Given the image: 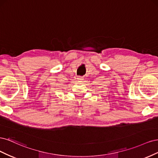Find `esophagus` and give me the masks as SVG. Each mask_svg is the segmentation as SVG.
I'll use <instances>...</instances> for the list:
<instances>
[{
  "mask_svg": "<svg viewBox=\"0 0 158 158\" xmlns=\"http://www.w3.org/2000/svg\"><path fill=\"white\" fill-rule=\"evenodd\" d=\"M77 80H78V81H82V80H84V78L82 77V76H78Z\"/></svg>",
  "mask_w": 158,
  "mask_h": 158,
  "instance_id": "34e87169",
  "label": "esophagus"
}]
</instances>
